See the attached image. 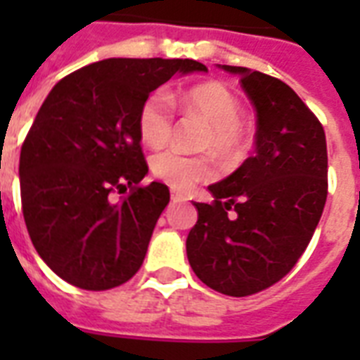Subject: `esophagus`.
I'll use <instances>...</instances> for the list:
<instances>
[{
    "instance_id": "34e87169",
    "label": "esophagus",
    "mask_w": 360,
    "mask_h": 360,
    "mask_svg": "<svg viewBox=\"0 0 360 360\" xmlns=\"http://www.w3.org/2000/svg\"><path fill=\"white\" fill-rule=\"evenodd\" d=\"M169 198H172V202H186V194H183V192L175 191V188H172L169 191Z\"/></svg>"
}]
</instances>
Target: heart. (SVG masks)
Segmentation results:
<instances>
[{"label":"heart","mask_w":360,"mask_h":360,"mask_svg":"<svg viewBox=\"0 0 360 360\" xmlns=\"http://www.w3.org/2000/svg\"><path fill=\"white\" fill-rule=\"evenodd\" d=\"M183 106L207 121L209 132L203 146L222 157H236L248 143V132L240 121L239 98L219 82H207L191 87L183 95ZM174 127V97L168 89L158 87L141 103L138 112V132L147 146L166 143ZM153 174L174 188L186 191L200 181L213 177V164L207 157H192L179 149H166L151 158Z\"/></svg>","instance_id":"b5f03b06"}]
</instances>
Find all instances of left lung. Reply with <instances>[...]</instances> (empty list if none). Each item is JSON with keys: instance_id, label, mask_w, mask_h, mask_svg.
<instances>
[{"instance_id": "1", "label": "left lung", "mask_w": 360, "mask_h": 360, "mask_svg": "<svg viewBox=\"0 0 360 360\" xmlns=\"http://www.w3.org/2000/svg\"><path fill=\"white\" fill-rule=\"evenodd\" d=\"M237 75L256 108V155L194 203L186 237L192 271L211 290L246 297L290 273L307 250L327 200V141L318 117L278 78L245 67Z\"/></svg>"}]
</instances>
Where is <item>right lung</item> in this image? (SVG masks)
<instances>
[{"label":"right lung","mask_w":360,"mask_h":360,"mask_svg":"<svg viewBox=\"0 0 360 360\" xmlns=\"http://www.w3.org/2000/svg\"><path fill=\"white\" fill-rule=\"evenodd\" d=\"M207 72L194 59L110 58L59 80L20 153V194L35 250L65 282L89 291L138 273L168 186H141V103L174 75ZM114 193H127L114 200Z\"/></svg>","instance_id":"1"}]
</instances>
